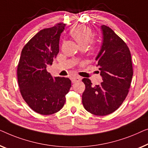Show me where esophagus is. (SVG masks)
<instances>
[{"mask_svg":"<svg viewBox=\"0 0 148 148\" xmlns=\"http://www.w3.org/2000/svg\"><path fill=\"white\" fill-rule=\"evenodd\" d=\"M81 79H82V78H81L80 76H74L72 79V82L73 83L80 82V81L81 80Z\"/></svg>","mask_w":148,"mask_h":148,"instance_id":"1","label":"esophagus"}]
</instances>
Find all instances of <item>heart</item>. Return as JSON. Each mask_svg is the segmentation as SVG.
<instances>
[{"mask_svg":"<svg viewBox=\"0 0 148 148\" xmlns=\"http://www.w3.org/2000/svg\"><path fill=\"white\" fill-rule=\"evenodd\" d=\"M70 33L81 48L86 47L90 52L97 50V41L92 38V32L90 27L82 24H76L72 27Z\"/></svg>","mask_w":148,"mask_h":148,"instance_id":"heart-1","label":"heart"}]
</instances>
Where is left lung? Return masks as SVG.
<instances>
[{
  "label": "left lung",
  "mask_w": 148,
  "mask_h": 148,
  "mask_svg": "<svg viewBox=\"0 0 148 148\" xmlns=\"http://www.w3.org/2000/svg\"><path fill=\"white\" fill-rule=\"evenodd\" d=\"M103 45L96 58L103 82L93 86L90 79L83 78L84 109L95 115L104 116L115 111L128 95L133 76L130 49L111 28L101 26Z\"/></svg>",
  "instance_id": "left-lung-1"
}]
</instances>
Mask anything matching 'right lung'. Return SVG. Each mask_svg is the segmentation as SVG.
I'll return each instance as SVG.
<instances>
[{
  "mask_svg": "<svg viewBox=\"0 0 148 148\" xmlns=\"http://www.w3.org/2000/svg\"><path fill=\"white\" fill-rule=\"evenodd\" d=\"M65 24L36 33L22 49L17 66V80L23 99L36 113L51 115L62 109L71 81L64 77H52L47 71L59 52V41Z\"/></svg>",
  "mask_w": 148,
  "mask_h": 148,
  "instance_id": "obj_1",
  "label": "right lung"
}]
</instances>
